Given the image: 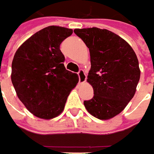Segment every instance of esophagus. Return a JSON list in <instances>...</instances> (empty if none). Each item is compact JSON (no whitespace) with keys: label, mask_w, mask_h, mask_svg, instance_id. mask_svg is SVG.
<instances>
[{"label":"esophagus","mask_w":154,"mask_h":154,"mask_svg":"<svg viewBox=\"0 0 154 154\" xmlns=\"http://www.w3.org/2000/svg\"><path fill=\"white\" fill-rule=\"evenodd\" d=\"M78 75H79V81L80 84H83V83L85 82L87 76H86L84 69H79V71L78 72Z\"/></svg>","instance_id":"esophagus-1"}]
</instances>
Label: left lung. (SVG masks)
I'll list each match as a JSON object with an SVG mask.
<instances>
[{
	"instance_id": "left-lung-1",
	"label": "left lung",
	"mask_w": 154,
	"mask_h": 154,
	"mask_svg": "<svg viewBox=\"0 0 154 154\" xmlns=\"http://www.w3.org/2000/svg\"><path fill=\"white\" fill-rule=\"evenodd\" d=\"M89 48L91 68L87 82L94 97L85 109L102 120L121 113L133 99L140 79L137 55L127 41L114 32L97 27L74 30Z\"/></svg>"
}]
</instances>
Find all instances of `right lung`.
<instances>
[{"instance_id":"add662e5","label":"right lung","mask_w":154,"mask_h":154,"mask_svg":"<svg viewBox=\"0 0 154 154\" xmlns=\"http://www.w3.org/2000/svg\"><path fill=\"white\" fill-rule=\"evenodd\" d=\"M71 29L51 26L27 39L16 51L11 65V82L19 100L35 116L51 119L61 114L78 75L64 65L60 50Z\"/></svg>"}]
</instances>
